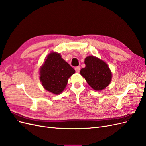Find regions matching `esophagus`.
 Instances as JSON below:
<instances>
[{
	"mask_svg": "<svg viewBox=\"0 0 146 146\" xmlns=\"http://www.w3.org/2000/svg\"><path fill=\"white\" fill-rule=\"evenodd\" d=\"M80 66H77V67H76V68H75V70H76V71L77 72H80Z\"/></svg>",
	"mask_w": 146,
	"mask_h": 146,
	"instance_id": "1",
	"label": "esophagus"
}]
</instances>
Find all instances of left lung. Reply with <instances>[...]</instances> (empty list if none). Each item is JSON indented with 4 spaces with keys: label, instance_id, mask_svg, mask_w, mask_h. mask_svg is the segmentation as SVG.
Wrapping results in <instances>:
<instances>
[{
    "label": "left lung",
    "instance_id": "left-lung-1",
    "mask_svg": "<svg viewBox=\"0 0 146 146\" xmlns=\"http://www.w3.org/2000/svg\"><path fill=\"white\" fill-rule=\"evenodd\" d=\"M85 68L80 74L89 85L96 91L102 90L111 82L112 74L107 64L94 56H87L85 60Z\"/></svg>",
    "mask_w": 146,
    "mask_h": 146
}]
</instances>
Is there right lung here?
Segmentation results:
<instances>
[{
  "mask_svg": "<svg viewBox=\"0 0 146 146\" xmlns=\"http://www.w3.org/2000/svg\"><path fill=\"white\" fill-rule=\"evenodd\" d=\"M39 72L43 87L53 94H59L64 90L69 78L76 71L60 54L52 52L48 55Z\"/></svg>",
  "mask_w": 146,
  "mask_h": 146,
  "instance_id": "1",
  "label": "right lung"
}]
</instances>
